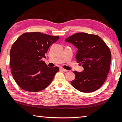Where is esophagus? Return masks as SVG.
<instances>
[{"label":"esophagus","mask_w":122,"mask_h":122,"mask_svg":"<svg viewBox=\"0 0 122 122\" xmlns=\"http://www.w3.org/2000/svg\"><path fill=\"white\" fill-rule=\"evenodd\" d=\"M60 69L61 70V71H64V72H67V71H68V70H66V69H64L63 68H60Z\"/></svg>","instance_id":"1"}]
</instances>
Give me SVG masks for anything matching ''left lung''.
Returning a JSON list of instances; mask_svg holds the SVG:
<instances>
[{
    "label": "left lung",
    "instance_id": "left-lung-1",
    "mask_svg": "<svg viewBox=\"0 0 122 122\" xmlns=\"http://www.w3.org/2000/svg\"><path fill=\"white\" fill-rule=\"evenodd\" d=\"M65 41L78 49L76 59L84 68L82 72H73L75 78L71 81L72 86L83 93L99 89L109 71L112 54L108 47L98 36L84 32L76 33Z\"/></svg>",
    "mask_w": 122,
    "mask_h": 122
}]
</instances>
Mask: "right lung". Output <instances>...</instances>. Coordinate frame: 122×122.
Masks as SVG:
<instances>
[{
    "mask_svg": "<svg viewBox=\"0 0 122 122\" xmlns=\"http://www.w3.org/2000/svg\"><path fill=\"white\" fill-rule=\"evenodd\" d=\"M60 37L39 32H26L13 44L10 51V67L13 78L23 90L37 92L52 82L58 71L57 67L49 68L42 58L51 45Z\"/></svg>",
    "mask_w": 122,
    "mask_h": 122,
    "instance_id": "1",
    "label": "right lung"
}]
</instances>
